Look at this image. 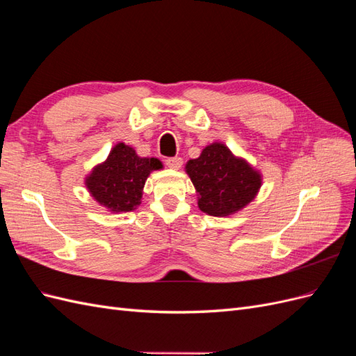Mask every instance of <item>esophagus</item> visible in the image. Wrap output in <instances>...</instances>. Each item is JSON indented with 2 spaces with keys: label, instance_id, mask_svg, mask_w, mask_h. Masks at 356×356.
I'll list each match as a JSON object with an SVG mask.
<instances>
[{
  "label": "esophagus",
  "instance_id": "1",
  "mask_svg": "<svg viewBox=\"0 0 356 356\" xmlns=\"http://www.w3.org/2000/svg\"><path fill=\"white\" fill-rule=\"evenodd\" d=\"M166 166H169L170 169H179L182 166V159L181 157H168L166 160Z\"/></svg>",
  "mask_w": 356,
  "mask_h": 356
}]
</instances>
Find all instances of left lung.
Here are the masks:
<instances>
[{"instance_id": "8db88e82", "label": "left lung", "mask_w": 356, "mask_h": 356, "mask_svg": "<svg viewBox=\"0 0 356 356\" xmlns=\"http://www.w3.org/2000/svg\"><path fill=\"white\" fill-rule=\"evenodd\" d=\"M186 170L199 193L200 211L212 217L241 211L261 187L260 172L221 143L204 147L197 159L187 161Z\"/></svg>"}]
</instances>
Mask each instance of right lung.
<instances>
[{
	"mask_svg": "<svg viewBox=\"0 0 356 356\" xmlns=\"http://www.w3.org/2000/svg\"><path fill=\"white\" fill-rule=\"evenodd\" d=\"M161 168L159 159L139 157L132 147L118 143L104 163L93 168L86 178V187L111 212H131L141 203L149 172Z\"/></svg>",
	"mask_w": 356,
	"mask_h": 356,
	"instance_id": "add662e5",
	"label": "right lung"
}]
</instances>
